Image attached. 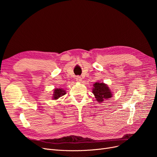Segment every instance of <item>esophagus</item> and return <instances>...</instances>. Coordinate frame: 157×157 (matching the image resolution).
<instances>
[{"mask_svg":"<svg viewBox=\"0 0 157 157\" xmlns=\"http://www.w3.org/2000/svg\"><path fill=\"white\" fill-rule=\"evenodd\" d=\"M75 79H76V81L78 82H82V78H81V76H77L76 77V78H75Z\"/></svg>","mask_w":157,"mask_h":157,"instance_id":"esophagus-1","label":"esophagus"}]
</instances>
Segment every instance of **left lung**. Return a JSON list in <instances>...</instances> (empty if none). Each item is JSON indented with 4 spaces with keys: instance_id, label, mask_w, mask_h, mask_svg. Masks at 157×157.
<instances>
[{
    "instance_id": "obj_1",
    "label": "left lung",
    "mask_w": 157,
    "mask_h": 157,
    "mask_svg": "<svg viewBox=\"0 0 157 157\" xmlns=\"http://www.w3.org/2000/svg\"><path fill=\"white\" fill-rule=\"evenodd\" d=\"M92 92L99 102L103 101V100L108 99L112 97V92L110 90L107 85L103 83H95Z\"/></svg>"
}]
</instances>
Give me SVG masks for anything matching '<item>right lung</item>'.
<instances>
[{"instance_id": "obj_1", "label": "right lung", "mask_w": 157, "mask_h": 157, "mask_svg": "<svg viewBox=\"0 0 157 157\" xmlns=\"http://www.w3.org/2000/svg\"><path fill=\"white\" fill-rule=\"evenodd\" d=\"M66 94V92L65 90L62 89H54V94H53V99L57 100L58 98L64 96Z\"/></svg>"}]
</instances>
